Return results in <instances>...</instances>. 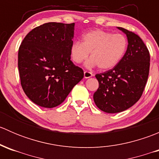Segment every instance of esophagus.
I'll use <instances>...</instances> for the list:
<instances>
[{
  "label": "esophagus",
  "mask_w": 159,
  "mask_h": 159,
  "mask_svg": "<svg viewBox=\"0 0 159 159\" xmlns=\"http://www.w3.org/2000/svg\"><path fill=\"white\" fill-rule=\"evenodd\" d=\"M84 78H91V77L93 76V74L91 73V72L88 71V70H85V71L84 72Z\"/></svg>",
  "instance_id": "esophagus-1"
}]
</instances>
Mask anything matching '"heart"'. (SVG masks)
<instances>
[{
    "label": "heart",
    "mask_w": 159,
    "mask_h": 159,
    "mask_svg": "<svg viewBox=\"0 0 159 159\" xmlns=\"http://www.w3.org/2000/svg\"><path fill=\"white\" fill-rule=\"evenodd\" d=\"M128 40L124 34H113L103 30H94L84 34L81 42L75 41L70 48V56L76 64L88 58L87 68L98 67L108 70L116 66L125 54Z\"/></svg>",
    "instance_id": "heart-1"
}]
</instances>
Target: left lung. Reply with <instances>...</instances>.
Segmentation results:
<instances>
[{"label": "left lung", "instance_id": "left-lung-1", "mask_svg": "<svg viewBox=\"0 0 159 159\" xmlns=\"http://www.w3.org/2000/svg\"><path fill=\"white\" fill-rule=\"evenodd\" d=\"M118 28L127 35L125 54L112 69L95 75L99 87L93 97L94 103L107 113L123 111L140 99L150 67V54L142 38L134 32Z\"/></svg>", "mask_w": 159, "mask_h": 159}]
</instances>
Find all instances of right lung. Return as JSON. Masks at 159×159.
Segmentation results:
<instances>
[{
  "mask_svg": "<svg viewBox=\"0 0 159 159\" xmlns=\"http://www.w3.org/2000/svg\"><path fill=\"white\" fill-rule=\"evenodd\" d=\"M75 23L49 22L31 30L18 50L20 84L28 98L44 108L61 105L84 77L70 61Z\"/></svg>",
  "mask_w": 159,
  "mask_h": 159,
  "instance_id": "add662e5",
  "label": "right lung"
}]
</instances>
